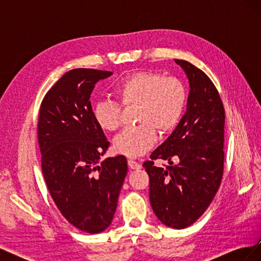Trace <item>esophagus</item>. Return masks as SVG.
<instances>
[{
  "label": "esophagus",
  "instance_id": "1",
  "mask_svg": "<svg viewBox=\"0 0 261 261\" xmlns=\"http://www.w3.org/2000/svg\"><path fill=\"white\" fill-rule=\"evenodd\" d=\"M128 167H129L130 169H133V170H139V169L141 168V165H140V163H138V162H136V161L128 160Z\"/></svg>",
  "mask_w": 261,
  "mask_h": 261
}]
</instances>
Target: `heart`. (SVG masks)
<instances>
[{
    "instance_id": "b5f03b06",
    "label": "heart",
    "mask_w": 261,
    "mask_h": 261,
    "mask_svg": "<svg viewBox=\"0 0 261 261\" xmlns=\"http://www.w3.org/2000/svg\"><path fill=\"white\" fill-rule=\"evenodd\" d=\"M113 96L124 108L137 106L139 125L124 129L113 139L117 153L130 159L145 154L161 134L174 129L184 114L187 101L185 86L174 77L140 70L125 76L113 87ZM114 101L100 100L92 107L93 120L105 132H114L121 125L122 109Z\"/></svg>"
}]
</instances>
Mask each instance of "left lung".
<instances>
[{
  "instance_id": "left-lung-1",
  "label": "left lung",
  "mask_w": 261,
  "mask_h": 261,
  "mask_svg": "<svg viewBox=\"0 0 261 261\" xmlns=\"http://www.w3.org/2000/svg\"><path fill=\"white\" fill-rule=\"evenodd\" d=\"M189 82L186 112L176 128L150 154L143 167L149 175V199L163 224L185 228L201 217L223 175L225 112L210 78L192 63L175 60ZM177 157L176 166L158 168L154 160Z\"/></svg>"
}]
</instances>
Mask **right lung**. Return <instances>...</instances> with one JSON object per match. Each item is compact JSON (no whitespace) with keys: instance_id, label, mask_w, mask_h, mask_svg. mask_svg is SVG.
<instances>
[{"instance_id":"obj_1","label":"right lung","mask_w":261,"mask_h":261,"mask_svg":"<svg viewBox=\"0 0 261 261\" xmlns=\"http://www.w3.org/2000/svg\"><path fill=\"white\" fill-rule=\"evenodd\" d=\"M112 72L75 68L44 96L38 120L41 167L51 197L78 230L96 234L111 224L127 173L117 155L100 162L110 143L92 116L90 94Z\"/></svg>"}]
</instances>
